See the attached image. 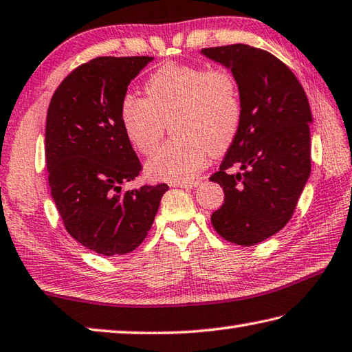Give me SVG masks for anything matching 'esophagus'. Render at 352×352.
Wrapping results in <instances>:
<instances>
[{"label": "esophagus", "mask_w": 352, "mask_h": 352, "mask_svg": "<svg viewBox=\"0 0 352 352\" xmlns=\"http://www.w3.org/2000/svg\"><path fill=\"white\" fill-rule=\"evenodd\" d=\"M200 184V180H190V182H174L172 186L174 188H186V189H194Z\"/></svg>", "instance_id": "34e87169"}]
</instances>
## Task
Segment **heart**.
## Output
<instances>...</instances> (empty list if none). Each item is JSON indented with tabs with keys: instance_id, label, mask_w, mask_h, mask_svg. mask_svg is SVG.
<instances>
[{
	"instance_id": "b5f03b06",
	"label": "heart",
	"mask_w": 352,
	"mask_h": 352,
	"mask_svg": "<svg viewBox=\"0 0 352 352\" xmlns=\"http://www.w3.org/2000/svg\"><path fill=\"white\" fill-rule=\"evenodd\" d=\"M146 98L127 92L120 101L126 137L142 154H151L170 123L174 138L146 163L157 180L184 182L203 169L208 154L220 155L237 137L241 100L228 69L166 63L144 82Z\"/></svg>"
}]
</instances>
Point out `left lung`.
Wrapping results in <instances>:
<instances>
[{
	"mask_svg": "<svg viewBox=\"0 0 352 352\" xmlns=\"http://www.w3.org/2000/svg\"><path fill=\"white\" fill-rule=\"evenodd\" d=\"M231 69L241 123L220 169L209 178L225 192L210 215L223 239L254 246L283 229L311 174V107L297 76L272 54L248 44L201 49ZM242 170L231 175L229 168Z\"/></svg>",
	"mask_w": 352,
	"mask_h": 352,
	"instance_id": "1",
	"label": "left lung"
}]
</instances>
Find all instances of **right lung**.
Segmentation results:
<instances>
[{"instance_id":"obj_1","label":"right lung","mask_w":352,"mask_h":352,"mask_svg":"<svg viewBox=\"0 0 352 352\" xmlns=\"http://www.w3.org/2000/svg\"><path fill=\"white\" fill-rule=\"evenodd\" d=\"M152 56H98L72 70L50 100L46 164L65 228L91 251L137 249L154 223L166 183L123 190L142 163L120 121V101Z\"/></svg>"}]
</instances>
